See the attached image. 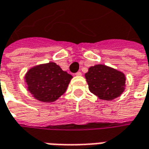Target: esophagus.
Listing matches in <instances>:
<instances>
[{"mask_svg": "<svg viewBox=\"0 0 149 149\" xmlns=\"http://www.w3.org/2000/svg\"><path fill=\"white\" fill-rule=\"evenodd\" d=\"M75 75H76V76H78V77H80V76L82 75V73H81V72H76V73H75Z\"/></svg>", "mask_w": 149, "mask_h": 149, "instance_id": "obj_1", "label": "esophagus"}]
</instances>
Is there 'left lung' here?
I'll return each mask as SVG.
<instances>
[{
	"label": "left lung",
	"mask_w": 149,
	"mask_h": 149,
	"mask_svg": "<svg viewBox=\"0 0 149 149\" xmlns=\"http://www.w3.org/2000/svg\"><path fill=\"white\" fill-rule=\"evenodd\" d=\"M85 78L91 93L101 100H113L125 90V74L106 65L90 67Z\"/></svg>",
	"instance_id": "left-lung-1"
}]
</instances>
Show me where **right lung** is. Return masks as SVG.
<instances>
[{"instance_id": "add662e5", "label": "right lung", "mask_w": 149, "mask_h": 149, "mask_svg": "<svg viewBox=\"0 0 149 149\" xmlns=\"http://www.w3.org/2000/svg\"><path fill=\"white\" fill-rule=\"evenodd\" d=\"M72 77L53 62L29 70L25 76L28 88L43 102H52L65 93Z\"/></svg>"}]
</instances>
